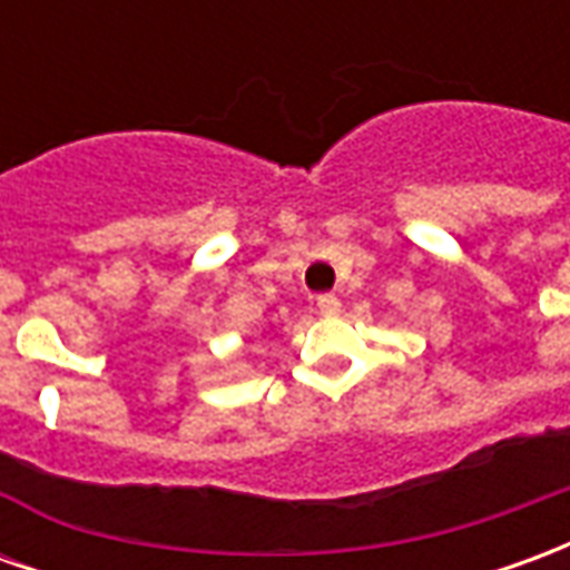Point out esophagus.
Masks as SVG:
<instances>
[{"label": "esophagus", "mask_w": 570, "mask_h": 570, "mask_svg": "<svg viewBox=\"0 0 570 570\" xmlns=\"http://www.w3.org/2000/svg\"><path fill=\"white\" fill-rule=\"evenodd\" d=\"M317 308H321V314H326V317H333V314L342 311V302H338V296H333V293H323V296H317Z\"/></svg>", "instance_id": "1"}]
</instances>
